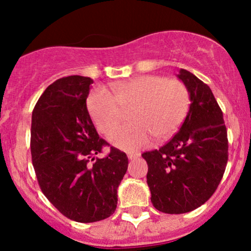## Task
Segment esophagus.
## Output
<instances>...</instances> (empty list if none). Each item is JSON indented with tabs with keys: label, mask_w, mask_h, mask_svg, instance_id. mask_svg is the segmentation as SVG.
Returning <instances> with one entry per match:
<instances>
[{
	"label": "esophagus",
	"mask_w": 251,
	"mask_h": 251,
	"mask_svg": "<svg viewBox=\"0 0 251 251\" xmlns=\"http://www.w3.org/2000/svg\"><path fill=\"white\" fill-rule=\"evenodd\" d=\"M139 155H140L139 153H128L127 157L129 160H134V159H137V158H139Z\"/></svg>",
	"instance_id": "obj_1"
}]
</instances>
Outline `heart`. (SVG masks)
<instances>
[{"mask_svg": "<svg viewBox=\"0 0 251 251\" xmlns=\"http://www.w3.org/2000/svg\"><path fill=\"white\" fill-rule=\"evenodd\" d=\"M89 116L101 133H108L121 121L124 109H131V124L109 133L108 140L124 151H137L155 140L166 139L183 123L190 94L179 80L140 75L114 82L111 92L97 88L87 98Z\"/></svg>", "mask_w": 251, "mask_h": 251, "instance_id": "1", "label": "heart"}]
</instances>
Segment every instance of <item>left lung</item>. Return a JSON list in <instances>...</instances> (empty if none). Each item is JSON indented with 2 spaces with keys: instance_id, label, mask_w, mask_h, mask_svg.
I'll list each match as a JSON object with an SVG mask.
<instances>
[{
  "instance_id": "1",
  "label": "left lung",
  "mask_w": 251,
  "mask_h": 251,
  "mask_svg": "<svg viewBox=\"0 0 251 251\" xmlns=\"http://www.w3.org/2000/svg\"><path fill=\"white\" fill-rule=\"evenodd\" d=\"M177 77L188 88L190 108L179 131L159 150L144 152L153 206L165 214H185L214 195L227 163L223 113L211 89L186 70Z\"/></svg>"
}]
</instances>
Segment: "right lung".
Masks as SVG:
<instances>
[{"label":"right lung","instance_id":"right-lung-1","mask_svg":"<svg viewBox=\"0 0 251 251\" xmlns=\"http://www.w3.org/2000/svg\"><path fill=\"white\" fill-rule=\"evenodd\" d=\"M93 80L61 77L46 88L31 116L30 151L43 195L66 217L80 223L105 220L116 211L117 190L127 171V155L103 145L86 100Z\"/></svg>","mask_w":251,"mask_h":251}]
</instances>
